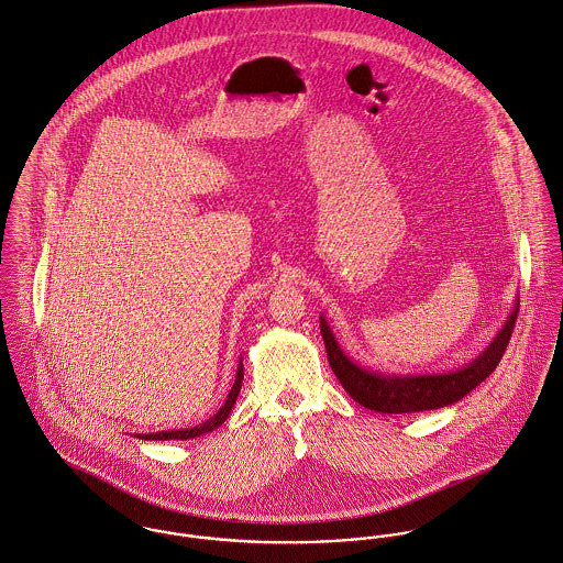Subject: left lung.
<instances>
[{
	"label": "left lung",
	"mask_w": 563,
	"mask_h": 563,
	"mask_svg": "<svg viewBox=\"0 0 563 563\" xmlns=\"http://www.w3.org/2000/svg\"><path fill=\"white\" fill-rule=\"evenodd\" d=\"M516 320L518 309L511 313L498 338L492 341V345L474 363L459 372L438 376H383L361 369L350 363L347 356L339 350L338 341L324 320L320 322V329L329 363L339 383L358 405L378 413H413L452 405L470 394L478 383H483L500 363L514 333Z\"/></svg>",
	"instance_id": "obj_1"
}]
</instances>
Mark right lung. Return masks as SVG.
Here are the masks:
<instances>
[{
    "label": "right lung",
    "instance_id": "add662e5",
    "mask_svg": "<svg viewBox=\"0 0 563 563\" xmlns=\"http://www.w3.org/2000/svg\"><path fill=\"white\" fill-rule=\"evenodd\" d=\"M241 380H243V367L239 365L236 380H234V385H232V389H230V394H228V398H225L224 407H222L211 420H207L205 424L194 427V429H185V431L150 433V435H141V438H145V440H189V438H198V435H202V433H209V431L218 429L220 424H224L225 418H228L230 411H232V405H234V400H236V396H239V389H241Z\"/></svg>",
    "mask_w": 563,
    "mask_h": 563
}]
</instances>
